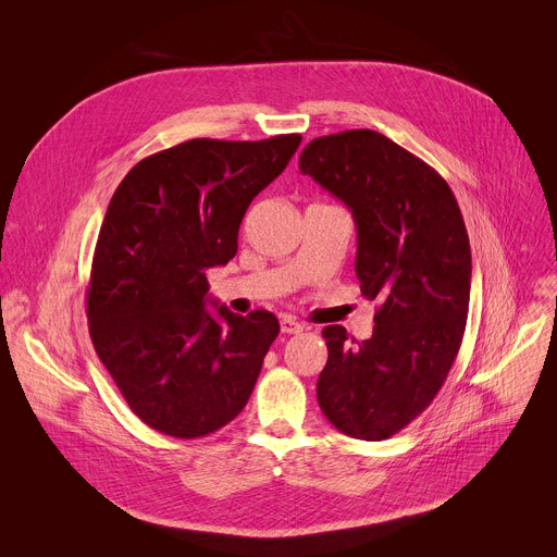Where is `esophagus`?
Instances as JSON below:
<instances>
[{"mask_svg": "<svg viewBox=\"0 0 557 557\" xmlns=\"http://www.w3.org/2000/svg\"><path fill=\"white\" fill-rule=\"evenodd\" d=\"M280 329H282V333H286V335H293V333H301V326L295 318H290V315H282V320H280Z\"/></svg>", "mask_w": 557, "mask_h": 557, "instance_id": "esophagus-1", "label": "esophagus"}]
</instances>
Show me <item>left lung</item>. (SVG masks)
<instances>
[{"instance_id": "left-lung-1", "label": "left lung", "mask_w": 557, "mask_h": 557, "mask_svg": "<svg viewBox=\"0 0 557 557\" xmlns=\"http://www.w3.org/2000/svg\"><path fill=\"white\" fill-rule=\"evenodd\" d=\"M299 171L350 209L360 288L380 305L369 339L337 324L322 331L320 409L342 433L380 442L429 407L458 358L471 295L467 226L444 177L369 128L313 139Z\"/></svg>"}]
</instances>
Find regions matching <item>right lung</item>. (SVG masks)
<instances>
[{
	"label": "right lung",
	"mask_w": 557,
	"mask_h": 557,
	"mask_svg": "<svg viewBox=\"0 0 557 557\" xmlns=\"http://www.w3.org/2000/svg\"><path fill=\"white\" fill-rule=\"evenodd\" d=\"M299 141L188 139L137 162L113 193L90 267L88 331L150 429L193 440L246 407L280 322L262 309L242 318L220 307L213 318L207 273L235 258L248 205Z\"/></svg>",
	"instance_id": "1"
}]
</instances>
